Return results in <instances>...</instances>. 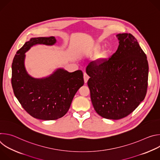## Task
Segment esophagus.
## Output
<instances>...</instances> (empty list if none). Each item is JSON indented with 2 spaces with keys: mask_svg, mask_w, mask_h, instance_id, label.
<instances>
[{
  "mask_svg": "<svg viewBox=\"0 0 160 160\" xmlns=\"http://www.w3.org/2000/svg\"><path fill=\"white\" fill-rule=\"evenodd\" d=\"M83 78H84V82H85V83H86L89 78V77L87 75V74L86 73H83Z\"/></svg>",
  "mask_w": 160,
  "mask_h": 160,
  "instance_id": "obj_1",
  "label": "esophagus"
}]
</instances>
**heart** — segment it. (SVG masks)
<instances>
[{"label":"heart","mask_w":160,"mask_h":160,"mask_svg":"<svg viewBox=\"0 0 160 160\" xmlns=\"http://www.w3.org/2000/svg\"><path fill=\"white\" fill-rule=\"evenodd\" d=\"M100 49V47L99 46V45H97L96 47H95L92 51H88V52L89 53V54H91V53H92V52H97L99 49Z\"/></svg>","instance_id":"b5f03b06"}]
</instances>
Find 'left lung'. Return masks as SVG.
I'll use <instances>...</instances> for the list:
<instances>
[{"mask_svg":"<svg viewBox=\"0 0 160 160\" xmlns=\"http://www.w3.org/2000/svg\"><path fill=\"white\" fill-rule=\"evenodd\" d=\"M117 51L108 59L92 61L86 72L95 111L106 119L127 117L144 99L148 85L147 57L130 33H119Z\"/></svg>","mask_w":160,"mask_h":160,"instance_id":"1","label":"left lung"}]
</instances>
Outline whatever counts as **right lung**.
Listing matches in <instances>:
<instances>
[{"instance_id": "obj_1", "label": "right lung", "mask_w": 160, "mask_h": 160, "mask_svg": "<svg viewBox=\"0 0 160 160\" xmlns=\"http://www.w3.org/2000/svg\"><path fill=\"white\" fill-rule=\"evenodd\" d=\"M56 42L54 37L31 38L17 51L12 64L11 83L15 96L30 115L42 120H54L66 115L77 90L84 84L81 70L69 73L59 69L41 79L27 73L25 53L34 45H51Z\"/></svg>"}]
</instances>
